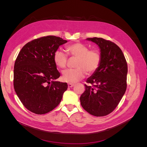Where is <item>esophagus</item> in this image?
<instances>
[{
    "mask_svg": "<svg viewBox=\"0 0 147 147\" xmlns=\"http://www.w3.org/2000/svg\"><path fill=\"white\" fill-rule=\"evenodd\" d=\"M74 86V84H73V83H68V86L69 87V88H72V87H73Z\"/></svg>",
    "mask_w": 147,
    "mask_h": 147,
    "instance_id": "obj_1",
    "label": "esophagus"
}]
</instances>
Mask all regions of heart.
Masks as SVG:
<instances>
[{"label": "heart", "mask_w": 147, "mask_h": 147, "mask_svg": "<svg viewBox=\"0 0 147 147\" xmlns=\"http://www.w3.org/2000/svg\"><path fill=\"white\" fill-rule=\"evenodd\" d=\"M66 51L72 57H77L75 63L76 68L64 70L63 80L70 83L80 80L85 76L86 73L91 74L99 68L101 62V55L97 50H89V48L82 43L70 44L66 47ZM53 60L57 67L65 68L67 64L68 56L60 50H56L53 55Z\"/></svg>", "instance_id": "heart-1"}]
</instances>
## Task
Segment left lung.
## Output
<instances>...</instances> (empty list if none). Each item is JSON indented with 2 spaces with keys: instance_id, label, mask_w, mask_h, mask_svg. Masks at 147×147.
I'll return each instance as SVG.
<instances>
[{
  "instance_id": "1",
  "label": "left lung",
  "mask_w": 147,
  "mask_h": 147,
  "mask_svg": "<svg viewBox=\"0 0 147 147\" xmlns=\"http://www.w3.org/2000/svg\"><path fill=\"white\" fill-rule=\"evenodd\" d=\"M100 48L99 68L88 78L85 91L81 95L82 107L96 117L112 112L126 92L127 65L123 53L115 43L102 38H88Z\"/></svg>"
}]
</instances>
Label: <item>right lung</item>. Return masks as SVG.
I'll return each instance as SVG.
<instances>
[{
    "instance_id": "1",
    "label": "right lung",
    "mask_w": 147,
    "mask_h": 147,
    "mask_svg": "<svg viewBox=\"0 0 147 147\" xmlns=\"http://www.w3.org/2000/svg\"><path fill=\"white\" fill-rule=\"evenodd\" d=\"M67 42L48 35L26 43L18 55L14 65L13 85L25 107L35 114H45L59 104L67 83L55 81L60 77L53 60L55 52Z\"/></svg>"
}]
</instances>
